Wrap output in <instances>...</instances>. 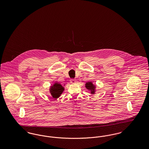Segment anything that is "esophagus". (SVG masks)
Listing matches in <instances>:
<instances>
[{
	"instance_id": "1",
	"label": "esophagus",
	"mask_w": 149,
	"mask_h": 149,
	"mask_svg": "<svg viewBox=\"0 0 149 149\" xmlns=\"http://www.w3.org/2000/svg\"><path fill=\"white\" fill-rule=\"evenodd\" d=\"M76 82H77V80H75V79H71L70 80V83H71V84H74Z\"/></svg>"
}]
</instances>
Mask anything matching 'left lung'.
<instances>
[{
	"label": "left lung",
	"mask_w": 149,
	"mask_h": 149,
	"mask_svg": "<svg viewBox=\"0 0 149 149\" xmlns=\"http://www.w3.org/2000/svg\"><path fill=\"white\" fill-rule=\"evenodd\" d=\"M85 88L87 90H88L91 94H94L96 92V88L97 86L93 84L92 81L86 82L85 84Z\"/></svg>",
	"instance_id": "8db88e82"
}]
</instances>
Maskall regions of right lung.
I'll return each mask as SVG.
<instances>
[{
  "label": "right lung",
  "instance_id": "add662e5",
  "mask_svg": "<svg viewBox=\"0 0 149 149\" xmlns=\"http://www.w3.org/2000/svg\"><path fill=\"white\" fill-rule=\"evenodd\" d=\"M64 86L61 85L60 83L56 81L51 85L49 88V93L54 99H58L61 95L64 92L65 88Z\"/></svg>",
  "mask_w": 149,
  "mask_h": 149
}]
</instances>
